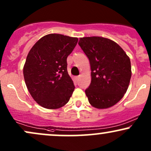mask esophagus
<instances>
[{
    "label": "esophagus",
    "mask_w": 151,
    "mask_h": 151,
    "mask_svg": "<svg viewBox=\"0 0 151 151\" xmlns=\"http://www.w3.org/2000/svg\"><path fill=\"white\" fill-rule=\"evenodd\" d=\"M74 79H75V81L77 82V81H79V76H77V77H74Z\"/></svg>",
    "instance_id": "34e87169"
}]
</instances>
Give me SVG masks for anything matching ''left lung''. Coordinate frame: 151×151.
<instances>
[{
    "mask_svg": "<svg viewBox=\"0 0 151 151\" xmlns=\"http://www.w3.org/2000/svg\"><path fill=\"white\" fill-rule=\"evenodd\" d=\"M79 45L89 58L91 84L85 93L96 109H108L124 96L131 77L129 57L116 42L102 37L79 38Z\"/></svg>",
    "mask_w": 151,
    "mask_h": 151,
    "instance_id": "obj_1",
    "label": "left lung"
}]
</instances>
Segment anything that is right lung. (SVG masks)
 I'll return each instance as SVG.
<instances>
[{
	"label": "right lung",
	"mask_w": 151,
	"mask_h": 151,
	"mask_svg": "<svg viewBox=\"0 0 151 151\" xmlns=\"http://www.w3.org/2000/svg\"><path fill=\"white\" fill-rule=\"evenodd\" d=\"M77 42V37L49 34L29 52L23 67L24 79L32 97L41 106L57 109L70 101L75 87L67 72V58Z\"/></svg>",
	"instance_id": "right-lung-1"
}]
</instances>
